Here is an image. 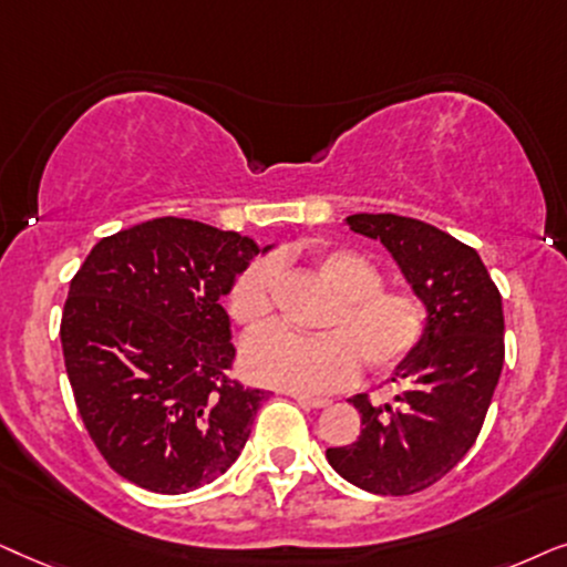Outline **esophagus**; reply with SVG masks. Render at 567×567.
Here are the masks:
<instances>
[{"label": "esophagus", "instance_id": "34e87169", "mask_svg": "<svg viewBox=\"0 0 567 567\" xmlns=\"http://www.w3.org/2000/svg\"><path fill=\"white\" fill-rule=\"evenodd\" d=\"M300 406H306V410H323V406H329L331 402L329 399H321V396H306V394H296L292 396Z\"/></svg>", "mask_w": 567, "mask_h": 567}]
</instances>
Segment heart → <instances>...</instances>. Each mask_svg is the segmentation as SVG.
<instances>
[{"mask_svg":"<svg viewBox=\"0 0 567 567\" xmlns=\"http://www.w3.org/2000/svg\"><path fill=\"white\" fill-rule=\"evenodd\" d=\"M311 264L337 292L321 313V334L267 329L244 344L248 379L321 394L350 383L360 360L371 373H389L417 350L427 331V308L410 288H383L381 269L352 248H319ZM277 264L256 259L233 279L228 290L230 319L246 331L261 329L275 311Z\"/></svg>","mask_w":567,"mask_h":567,"instance_id":"1","label":"heart"}]
</instances>
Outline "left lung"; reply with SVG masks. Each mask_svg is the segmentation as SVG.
<instances>
[{
    "label": "left lung",
    "instance_id": "8db88e82",
    "mask_svg": "<svg viewBox=\"0 0 567 567\" xmlns=\"http://www.w3.org/2000/svg\"><path fill=\"white\" fill-rule=\"evenodd\" d=\"M350 230L381 240L425 300L427 331L394 368L396 406L350 399L360 435L327 449L337 474L375 495H412L446 477L477 441L501 379L503 300L480 254L433 225L402 215H350Z\"/></svg>",
    "mask_w": 567,
    "mask_h": 567
}]
</instances>
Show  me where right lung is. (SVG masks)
Here are the masks:
<instances>
[{
	"instance_id": "obj_1",
	"label": "right lung",
	"mask_w": 567,
	"mask_h": 567,
	"mask_svg": "<svg viewBox=\"0 0 567 567\" xmlns=\"http://www.w3.org/2000/svg\"><path fill=\"white\" fill-rule=\"evenodd\" d=\"M269 248L157 217L97 240L72 277L59 331L66 375L95 449L124 480L181 495L240 456L267 391L230 379L220 298Z\"/></svg>"
}]
</instances>
